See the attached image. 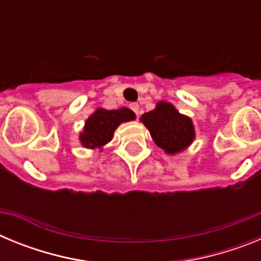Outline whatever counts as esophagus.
I'll return each mask as SVG.
<instances>
[{
	"mask_svg": "<svg viewBox=\"0 0 261 261\" xmlns=\"http://www.w3.org/2000/svg\"><path fill=\"white\" fill-rule=\"evenodd\" d=\"M130 110H132L136 115H138V111H140V106H138L137 103H132V105H130Z\"/></svg>",
	"mask_w": 261,
	"mask_h": 261,
	"instance_id": "1",
	"label": "esophagus"
}]
</instances>
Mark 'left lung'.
Instances as JSON below:
<instances>
[{"instance_id": "8db88e82", "label": "left lung", "mask_w": 261, "mask_h": 261, "mask_svg": "<svg viewBox=\"0 0 261 261\" xmlns=\"http://www.w3.org/2000/svg\"><path fill=\"white\" fill-rule=\"evenodd\" d=\"M140 120L150 132L156 146L170 155L186 150L196 137L192 119L165 100L156 103L155 108L142 115Z\"/></svg>"}]
</instances>
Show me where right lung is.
Here are the masks:
<instances>
[{
	"label": "right lung",
	"instance_id": "add662e5",
	"mask_svg": "<svg viewBox=\"0 0 261 261\" xmlns=\"http://www.w3.org/2000/svg\"><path fill=\"white\" fill-rule=\"evenodd\" d=\"M136 119V115L129 108L106 110L99 107L87 117L85 126L80 133L81 145L86 149L102 151L103 147L114 137V133L121 123H128Z\"/></svg>",
	"mask_w": 261,
	"mask_h": 261
}]
</instances>
